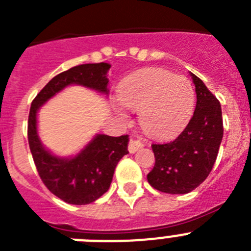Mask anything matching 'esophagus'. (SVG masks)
<instances>
[{"label":"esophagus","mask_w":251,"mask_h":251,"mask_svg":"<svg viewBox=\"0 0 251 251\" xmlns=\"http://www.w3.org/2000/svg\"><path fill=\"white\" fill-rule=\"evenodd\" d=\"M141 148H143V143L141 141H137V139H132L129 142V146H128V151L130 153H136L137 151H139Z\"/></svg>","instance_id":"34e87169"}]
</instances>
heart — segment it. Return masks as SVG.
Instances as JSON below:
<instances>
[{
  "instance_id": "heart-1",
  "label": "heart",
  "mask_w": 251,
  "mask_h": 251,
  "mask_svg": "<svg viewBox=\"0 0 251 251\" xmlns=\"http://www.w3.org/2000/svg\"><path fill=\"white\" fill-rule=\"evenodd\" d=\"M118 98L124 106L139 112L141 127L154 138H168L185 128L195 104L191 83L158 68L143 69L126 77L119 84ZM115 110L127 117L119 104Z\"/></svg>"
}]
</instances>
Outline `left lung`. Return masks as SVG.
<instances>
[{
  "label": "left lung",
  "instance_id": "1",
  "mask_svg": "<svg viewBox=\"0 0 251 251\" xmlns=\"http://www.w3.org/2000/svg\"><path fill=\"white\" fill-rule=\"evenodd\" d=\"M190 75L197 98L194 115L176 139L152 145L156 163L147 175L152 187L171 195L188 194L205 181L224 136L220 103L200 77Z\"/></svg>",
  "mask_w": 251,
  "mask_h": 251
}]
</instances>
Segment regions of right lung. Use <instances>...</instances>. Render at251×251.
<instances>
[{
    "label": "right lung",
    "mask_w": 251,
    "mask_h": 251,
    "mask_svg": "<svg viewBox=\"0 0 251 251\" xmlns=\"http://www.w3.org/2000/svg\"><path fill=\"white\" fill-rule=\"evenodd\" d=\"M108 63L83 64L54 76L36 95L30 108L27 126L28 145L35 166L44 185L55 196L72 205H88L105 194L112 183L114 170L128 153V136L95 134L79 153L59 157L45 148L37 132L39 109L66 86L81 85L100 94H109L106 77Z\"/></svg>",
    "instance_id": "add662e5"
}]
</instances>
